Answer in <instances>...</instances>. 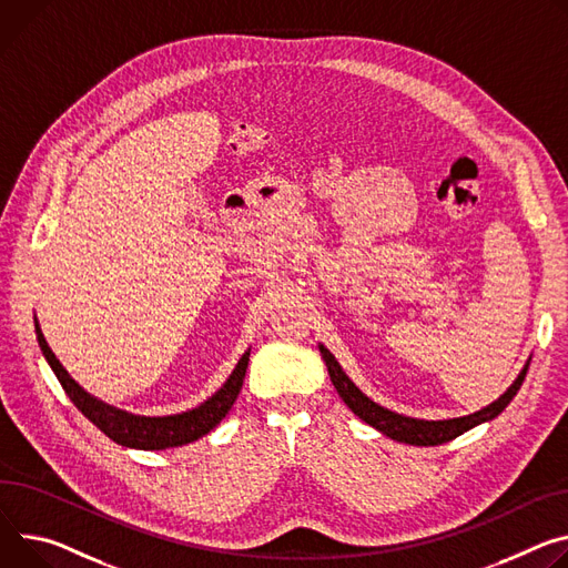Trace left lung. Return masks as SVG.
<instances>
[{
	"mask_svg": "<svg viewBox=\"0 0 568 568\" xmlns=\"http://www.w3.org/2000/svg\"><path fill=\"white\" fill-rule=\"evenodd\" d=\"M320 351H322V357H324V363L328 367V376H331L337 394L351 407L353 415L363 419L365 424L374 426L383 435H387L396 442H403V444H415V446H437V444L450 442V439L459 437L462 433L471 430L474 426H478L483 422H491L494 417H498L500 412L509 405V400L517 396V392L521 389V385L526 381V374H528V367H530V359H528L526 367L517 376V381H514L507 387V392L500 398H496L494 403H489L487 407L474 412V415L457 417V419H444V422H424V419H412V417L396 415V412L374 403L369 396H365L353 385V381L342 372L335 355L324 344H320Z\"/></svg>",
	"mask_w": 568,
	"mask_h": 568,
	"instance_id": "obj_1",
	"label": "left lung"
}]
</instances>
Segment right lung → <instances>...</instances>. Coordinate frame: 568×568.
Segmentation results:
<instances>
[{"label":"right lung","instance_id":"add662e5","mask_svg":"<svg viewBox=\"0 0 568 568\" xmlns=\"http://www.w3.org/2000/svg\"><path fill=\"white\" fill-rule=\"evenodd\" d=\"M36 337H38L40 351L49 363L51 372L57 374V378L63 385L70 400L81 409V415L88 417L101 433L111 437L115 444H122L129 448H142V450L174 448V446H183L203 435H209L229 415V409L233 407V403L242 389L244 374L248 367V351H246L240 357V363L235 365L229 381L209 400H203L199 407L181 412V415H170V417H140V415H131V412H126V409H118L104 400L94 398L92 394H88L63 369L57 355L51 353V348L44 342V335L38 326V320H36Z\"/></svg>","mask_w":568,"mask_h":568}]
</instances>
